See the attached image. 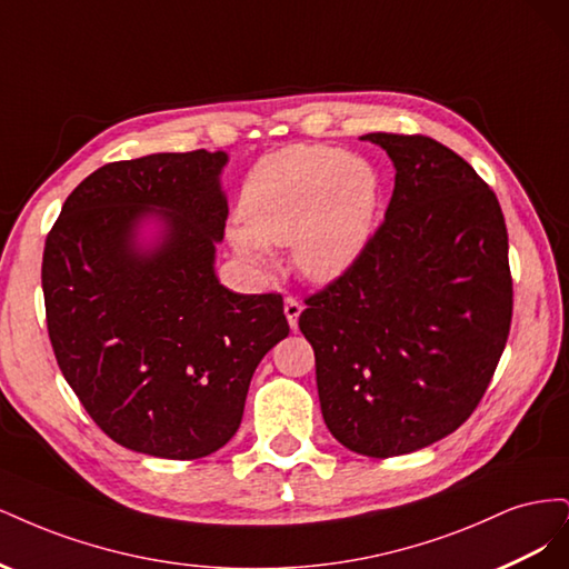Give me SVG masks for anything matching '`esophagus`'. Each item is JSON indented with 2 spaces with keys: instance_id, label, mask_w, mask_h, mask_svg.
<instances>
[{
  "instance_id": "34e87169",
  "label": "esophagus",
  "mask_w": 569,
  "mask_h": 569,
  "mask_svg": "<svg viewBox=\"0 0 569 569\" xmlns=\"http://www.w3.org/2000/svg\"><path fill=\"white\" fill-rule=\"evenodd\" d=\"M284 316L291 330H297L299 327V316H301V303L295 297H287L284 299Z\"/></svg>"
}]
</instances>
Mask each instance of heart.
Returning a JSON list of instances; mask_svg holds the SVG:
<instances>
[{"instance_id":"b5f03b06","label":"heart","mask_w":569,"mask_h":569,"mask_svg":"<svg viewBox=\"0 0 569 569\" xmlns=\"http://www.w3.org/2000/svg\"><path fill=\"white\" fill-rule=\"evenodd\" d=\"M382 182L356 153L322 144H295L261 159L244 182L239 216L228 230L239 258L270 266V244H291L295 266L308 280L330 282L366 253Z\"/></svg>"}]
</instances>
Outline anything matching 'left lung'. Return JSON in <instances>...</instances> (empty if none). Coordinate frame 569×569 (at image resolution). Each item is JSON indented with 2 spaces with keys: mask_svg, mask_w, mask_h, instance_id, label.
<instances>
[{
  "mask_svg": "<svg viewBox=\"0 0 569 569\" xmlns=\"http://www.w3.org/2000/svg\"><path fill=\"white\" fill-rule=\"evenodd\" d=\"M396 180L360 261L299 318L316 351L327 429L349 451H420L472 416L512 318L508 230L496 194L422 134L370 132Z\"/></svg>",
  "mask_w": 569,
  "mask_h": 569,
  "instance_id": "obj_1",
  "label": "left lung"
}]
</instances>
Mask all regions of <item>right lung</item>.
<instances>
[{
  "label": "right lung",
  "mask_w": 569,
  "mask_h": 569,
  "mask_svg": "<svg viewBox=\"0 0 569 569\" xmlns=\"http://www.w3.org/2000/svg\"><path fill=\"white\" fill-rule=\"evenodd\" d=\"M226 151L101 166L66 199L42 258L57 363L116 443L168 460L222 449L261 358L289 335L278 295L216 274Z\"/></svg>",
  "instance_id": "obj_1"
}]
</instances>
